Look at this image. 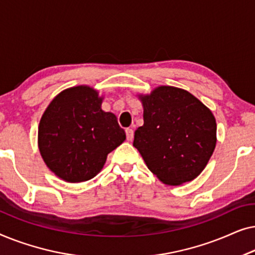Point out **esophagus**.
<instances>
[{"label":"esophagus","instance_id":"34e87169","mask_svg":"<svg viewBox=\"0 0 255 255\" xmlns=\"http://www.w3.org/2000/svg\"><path fill=\"white\" fill-rule=\"evenodd\" d=\"M125 133H127V139L128 141H132L133 140V130H132V128H127V130H125Z\"/></svg>","mask_w":255,"mask_h":255}]
</instances>
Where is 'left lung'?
Listing matches in <instances>:
<instances>
[{
    "label": "left lung",
    "mask_w": 255,
    "mask_h": 255,
    "mask_svg": "<svg viewBox=\"0 0 255 255\" xmlns=\"http://www.w3.org/2000/svg\"><path fill=\"white\" fill-rule=\"evenodd\" d=\"M144 125L134 132L133 146L148 169L165 184L179 186L202 173L216 147L214 115L187 90L160 86L139 95Z\"/></svg>",
    "instance_id": "left-lung-1"
}]
</instances>
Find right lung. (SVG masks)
Masks as SVG:
<instances>
[{"mask_svg":"<svg viewBox=\"0 0 255 255\" xmlns=\"http://www.w3.org/2000/svg\"><path fill=\"white\" fill-rule=\"evenodd\" d=\"M103 97L88 86L62 90L52 100L38 128V147L46 166L66 182L88 181L127 135Z\"/></svg>","mask_w":255,"mask_h":255,"instance_id":"add662e5","label":"right lung"}]
</instances>
